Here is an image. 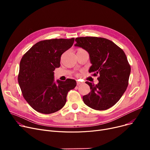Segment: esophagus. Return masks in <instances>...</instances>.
I'll return each mask as SVG.
<instances>
[{
    "label": "esophagus",
    "instance_id": "esophagus-1",
    "mask_svg": "<svg viewBox=\"0 0 150 150\" xmlns=\"http://www.w3.org/2000/svg\"><path fill=\"white\" fill-rule=\"evenodd\" d=\"M76 84H77V85H80V84H81V82H80V81H76Z\"/></svg>",
    "mask_w": 150,
    "mask_h": 150
}]
</instances>
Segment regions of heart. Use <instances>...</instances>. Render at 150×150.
Here are the masks:
<instances>
[{
	"label": "heart",
	"instance_id": "heart-1",
	"mask_svg": "<svg viewBox=\"0 0 150 150\" xmlns=\"http://www.w3.org/2000/svg\"><path fill=\"white\" fill-rule=\"evenodd\" d=\"M81 51H85L84 49H78L77 50V52H81Z\"/></svg>",
	"mask_w": 150,
	"mask_h": 150
}]
</instances>
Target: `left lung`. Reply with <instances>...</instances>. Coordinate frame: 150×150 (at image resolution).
Here are the masks:
<instances>
[{
	"mask_svg": "<svg viewBox=\"0 0 150 150\" xmlns=\"http://www.w3.org/2000/svg\"><path fill=\"white\" fill-rule=\"evenodd\" d=\"M75 46L87 51L92 66L89 72L97 76V84L86 81L91 92L83 97L92 109L103 111L113 106L127 90L131 66L123 50L112 41L98 37H80Z\"/></svg>",
	"mask_w": 150,
	"mask_h": 150,
	"instance_id": "obj_1",
	"label": "left lung"
}]
</instances>
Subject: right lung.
<instances>
[{
  "instance_id": "1",
  "label": "right lung",
  "mask_w": 150,
  "mask_h": 150,
  "mask_svg": "<svg viewBox=\"0 0 150 150\" xmlns=\"http://www.w3.org/2000/svg\"><path fill=\"white\" fill-rule=\"evenodd\" d=\"M75 38L41 41L23 55L19 65L18 83L22 96L37 112L49 114L66 104L68 92L76 81L54 82L55 68L59 67L62 54L73 45Z\"/></svg>"
}]
</instances>
